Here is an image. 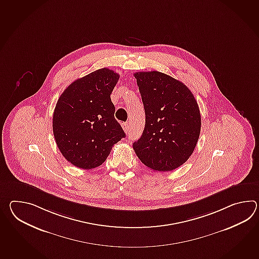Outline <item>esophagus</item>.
<instances>
[{"instance_id": "obj_1", "label": "esophagus", "mask_w": 259, "mask_h": 259, "mask_svg": "<svg viewBox=\"0 0 259 259\" xmlns=\"http://www.w3.org/2000/svg\"><path fill=\"white\" fill-rule=\"evenodd\" d=\"M122 128H123L124 132L128 134V133H129V130H130V123H129V122H124V123H122Z\"/></svg>"}]
</instances>
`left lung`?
<instances>
[{"label": "left lung", "mask_w": 259, "mask_h": 259, "mask_svg": "<svg viewBox=\"0 0 259 259\" xmlns=\"http://www.w3.org/2000/svg\"><path fill=\"white\" fill-rule=\"evenodd\" d=\"M134 76L146 123L133 148L151 170H175L188 161L198 142L201 124L199 106L190 89L169 75L153 70Z\"/></svg>", "instance_id": "left-lung-1"}]
</instances>
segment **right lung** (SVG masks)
Masks as SVG:
<instances>
[{"label":"right lung","mask_w":259,"mask_h":259,"mask_svg":"<svg viewBox=\"0 0 259 259\" xmlns=\"http://www.w3.org/2000/svg\"><path fill=\"white\" fill-rule=\"evenodd\" d=\"M119 78L111 69H98L74 80L58 98L53 133L60 152L74 166L101 165L113 145L125 138L110 99Z\"/></svg>","instance_id":"add662e5"}]
</instances>
